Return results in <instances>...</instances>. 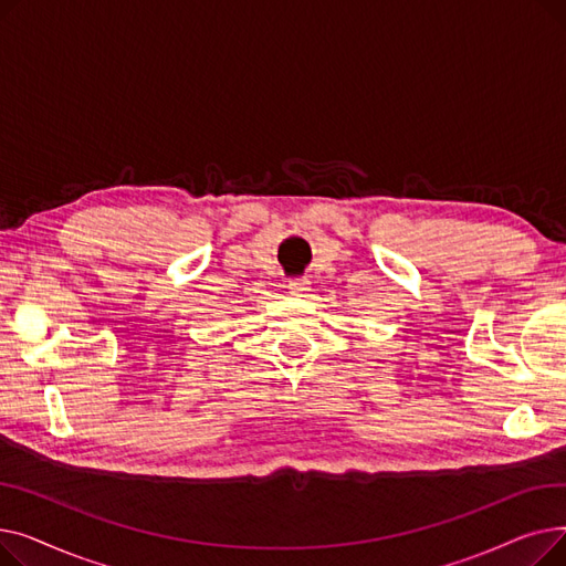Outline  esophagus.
Instances as JSON below:
<instances>
[{
	"mask_svg": "<svg viewBox=\"0 0 566 566\" xmlns=\"http://www.w3.org/2000/svg\"><path fill=\"white\" fill-rule=\"evenodd\" d=\"M289 289H291V293H295V295H303L305 291H310V282H307V280H291V282H289Z\"/></svg>",
	"mask_w": 566,
	"mask_h": 566,
	"instance_id": "1",
	"label": "esophagus"
}]
</instances>
